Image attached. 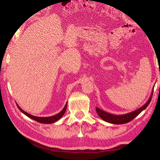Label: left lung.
Instances as JSON below:
<instances>
[{"mask_svg": "<svg viewBox=\"0 0 160 160\" xmlns=\"http://www.w3.org/2000/svg\"><path fill=\"white\" fill-rule=\"evenodd\" d=\"M152 94H153V90L152 91L151 95L150 97V98H149L148 101L146 102L142 107L139 108V109L133 111V112L126 113V114H123V115L112 114V113H109L107 112H104V111H103L102 109H100L98 107H96V111L97 112V114L99 116V117L102 119H103L104 121H107L108 123H113V124H123V123H128L131 121H132L134 118L136 117V116L138 115L140 113H141L143 110L147 108V107L148 106L151 101L152 97Z\"/></svg>", "mask_w": 160, "mask_h": 160, "instance_id": "8db88e82", "label": "left lung"}]
</instances>
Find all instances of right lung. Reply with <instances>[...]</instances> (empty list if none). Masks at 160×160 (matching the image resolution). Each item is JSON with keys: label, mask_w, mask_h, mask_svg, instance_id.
<instances>
[{"label": "right lung", "mask_w": 160, "mask_h": 160, "mask_svg": "<svg viewBox=\"0 0 160 160\" xmlns=\"http://www.w3.org/2000/svg\"><path fill=\"white\" fill-rule=\"evenodd\" d=\"M17 106L18 107V109L20 110V112H22L24 114H25L27 116H28L29 118H30L32 119H33V120L37 121V122H39V123H47V124H49V123H55L56 121H58L59 119H60L62 116L64 115L65 112H66V109H67V103L65 105L64 108L63 109V110L61 111V112H59L57 114L52 116H48V117H39V116H32L31 114H29V113L25 112V111L22 110L21 109V108L18 106V104H17Z\"/></svg>", "instance_id": "obj_1"}]
</instances>
